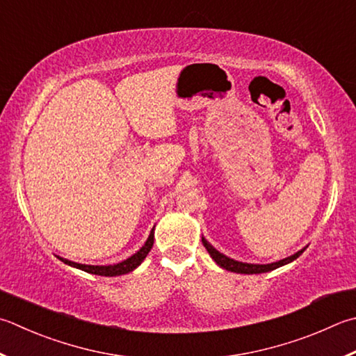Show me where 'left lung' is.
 Listing matches in <instances>:
<instances>
[{
    "label": "left lung",
    "instance_id": "8db88e82",
    "mask_svg": "<svg viewBox=\"0 0 356 356\" xmlns=\"http://www.w3.org/2000/svg\"><path fill=\"white\" fill-rule=\"evenodd\" d=\"M201 241H203V245L207 250V252H209V256L213 259V261H216L220 268H223V270H226V271H232V273H238V274H260V273L273 271V270H276V268H280L286 264H291V261L296 260L307 248V246L302 248L300 251L294 252L293 256L285 257L282 260L273 261V264H266V265H259V264H246V261H238V260H234L231 257L225 256L223 252L216 250V248H213L204 237H201Z\"/></svg>",
    "mask_w": 356,
    "mask_h": 356
}]
</instances>
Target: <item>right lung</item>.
<instances>
[{
  "instance_id": "obj_1",
  "label": "right lung",
  "mask_w": 356,
  "mask_h": 356,
  "mask_svg": "<svg viewBox=\"0 0 356 356\" xmlns=\"http://www.w3.org/2000/svg\"><path fill=\"white\" fill-rule=\"evenodd\" d=\"M153 240H155V226H153L149 238H147V241L143 245V248H140L139 251H136L129 259L119 261V264H113V265H85V264H77V261H72V260L58 257V256L57 257L62 260L63 264L70 265L72 268H77V270H82L85 273L97 274V276H106V277L122 276V274H127V273H130L133 270H136V268L140 264H143V260L147 257V254H149L150 250H152Z\"/></svg>"
}]
</instances>
